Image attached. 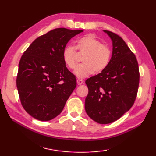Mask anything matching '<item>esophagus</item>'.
Returning a JSON list of instances; mask_svg holds the SVG:
<instances>
[{
    "label": "esophagus",
    "instance_id": "obj_1",
    "mask_svg": "<svg viewBox=\"0 0 156 156\" xmlns=\"http://www.w3.org/2000/svg\"><path fill=\"white\" fill-rule=\"evenodd\" d=\"M83 83H84L83 80H82V79H77V83L78 84H83Z\"/></svg>",
    "mask_w": 156,
    "mask_h": 156
}]
</instances>
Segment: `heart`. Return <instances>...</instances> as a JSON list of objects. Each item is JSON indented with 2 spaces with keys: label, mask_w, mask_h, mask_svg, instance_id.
Wrapping results in <instances>:
<instances>
[{
  "label": "heart",
  "mask_w": 156,
  "mask_h": 156,
  "mask_svg": "<svg viewBox=\"0 0 156 156\" xmlns=\"http://www.w3.org/2000/svg\"><path fill=\"white\" fill-rule=\"evenodd\" d=\"M76 49L81 54L84 63L76 67L74 73L78 78L88 77L94 72L100 73L107 67L112 58V50L107 44H102L98 38L91 34H86L76 41ZM74 47L67 45L62 51V59L70 69L77 65V53Z\"/></svg>",
  "instance_id": "b5f03b06"
}]
</instances>
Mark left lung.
Here are the masks:
<instances>
[{"label":"left lung","mask_w":156,"mask_h":156,"mask_svg":"<svg viewBox=\"0 0 156 156\" xmlns=\"http://www.w3.org/2000/svg\"><path fill=\"white\" fill-rule=\"evenodd\" d=\"M112 41V55L107 67L85 81L89 93L85 111L99 124H109L122 116L133 106L139 86L136 58L123 39L103 30Z\"/></svg>","instance_id":"1"}]
</instances>
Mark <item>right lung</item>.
<instances>
[{
  "mask_svg": "<svg viewBox=\"0 0 156 156\" xmlns=\"http://www.w3.org/2000/svg\"><path fill=\"white\" fill-rule=\"evenodd\" d=\"M83 30L57 28L37 38L18 65L16 86L23 108L31 116L48 121L58 115L76 87V76L66 67L62 51Z\"/></svg>",
  "mask_w": 156,
  "mask_h": 156,
  "instance_id": "obj_1",
  "label": "right lung"
}]
</instances>
